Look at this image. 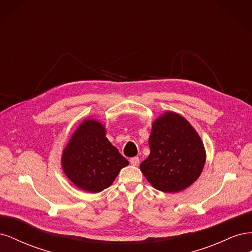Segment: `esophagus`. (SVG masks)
<instances>
[{"label":"esophagus","mask_w":252,"mask_h":252,"mask_svg":"<svg viewBox=\"0 0 252 252\" xmlns=\"http://www.w3.org/2000/svg\"><path fill=\"white\" fill-rule=\"evenodd\" d=\"M140 163V158L138 157H134V158H130V164L133 165V166H138Z\"/></svg>","instance_id":"obj_1"}]
</instances>
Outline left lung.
I'll return each mask as SVG.
<instances>
[{"label":"left lung","instance_id":"1","mask_svg":"<svg viewBox=\"0 0 252 252\" xmlns=\"http://www.w3.org/2000/svg\"><path fill=\"white\" fill-rule=\"evenodd\" d=\"M150 155L140 169L151 186L163 192H179L200 177L206 151L199 133L181 114L166 111L157 118L148 140Z\"/></svg>","mask_w":252,"mask_h":252}]
</instances>
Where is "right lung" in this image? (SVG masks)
I'll list each match as a JSON object with an SVG mask.
<instances>
[{
  "instance_id": "1",
  "label": "right lung",
  "mask_w": 252,
  "mask_h": 252,
  "mask_svg": "<svg viewBox=\"0 0 252 252\" xmlns=\"http://www.w3.org/2000/svg\"><path fill=\"white\" fill-rule=\"evenodd\" d=\"M62 168L78 188L91 193L101 192L116 180L129 162L106 138V128L100 121L85 119L66 145L62 154Z\"/></svg>"
}]
</instances>
